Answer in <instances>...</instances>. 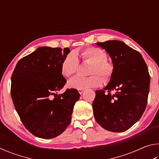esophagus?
Masks as SVG:
<instances>
[{"label":"esophagus","instance_id":"34e87169","mask_svg":"<svg viewBox=\"0 0 159 159\" xmlns=\"http://www.w3.org/2000/svg\"><path fill=\"white\" fill-rule=\"evenodd\" d=\"M83 90H84V89H79V93L80 94V95L83 93Z\"/></svg>","mask_w":159,"mask_h":159}]
</instances>
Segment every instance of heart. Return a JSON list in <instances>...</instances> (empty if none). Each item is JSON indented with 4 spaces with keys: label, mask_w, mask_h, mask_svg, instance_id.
Instances as JSON below:
<instances>
[{
    "label": "heart",
    "mask_w": 159,
    "mask_h": 159,
    "mask_svg": "<svg viewBox=\"0 0 159 159\" xmlns=\"http://www.w3.org/2000/svg\"><path fill=\"white\" fill-rule=\"evenodd\" d=\"M80 55L84 62L92 63L88 77L76 76L68 83L69 88L74 89H85L100 86L103 80L108 81L114 74V65L107 61V55L101 48L98 47H88L80 52ZM79 66V60L75 52H70L64 59L61 64V72L63 76L69 78L76 73ZM99 74L101 76H99Z\"/></svg>",
    "instance_id": "b5f03b06"
}]
</instances>
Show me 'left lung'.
<instances>
[{
    "label": "left lung",
    "instance_id": "1",
    "mask_svg": "<svg viewBox=\"0 0 159 159\" xmlns=\"http://www.w3.org/2000/svg\"><path fill=\"white\" fill-rule=\"evenodd\" d=\"M97 45L111 57L114 71L104 90H96L93 114L102 128L120 133L143 114L149 92V71L141 54L123 42L107 41Z\"/></svg>",
    "mask_w": 159,
    "mask_h": 159
}]
</instances>
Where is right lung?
<instances>
[{
    "mask_svg": "<svg viewBox=\"0 0 159 159\" xmlns=\"http://www.w3.org/2000/svg\"><path fill=\"white\" fill-rule=\"evenodd\" d=\"M69 48L41 47L18 61L11 78V97L21 122L34 135L50 139L60 135L70 124L80 94L66 89L61 64Z\"/></svg>",
    "mask_w": 159,
    "mask_h": 159,
    "instance_id": "add662e5",
    "label": "right lung"
}]
</instances>
